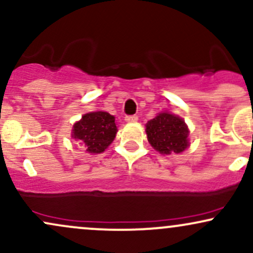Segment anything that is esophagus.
<instances>
[{
  "label": "esophagus",
  "mask_w": 253,
  "mask_h": 253,
  "mask_svg": "<svg viewBox=\"0 0 253 253\" xmlns=\"http://www.w3.org/2000/svg\"><path fill=\"white\" fill-rule=\"evenodd\" d=\"M125 120H126L127 123H136V121H138V117H136V115H127V117L125 118Z\"/></svg>",
  "instance_id": "34e87169"
}]
</instances>
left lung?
I'll list each match as a JSON object with an SVG mask.
<instances>
[{"mask_svg":"<svg viewBox=\"0 0 253 253\" xmlns=\"http://www.w3.org/2000/svg\"><path fill=\"white\" fill-rule=\"evenodd\" d=\"M147 140L162 155L181 153L189 146V129L183 119L164 112L146 124Z\"/></svg>","mask_w":253,"mask_h":253,"instance_id":"8db88e82","label":"left lung"}]
</instances>
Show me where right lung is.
I'll return each instance as SVG.
<instances>
[{"label": "right lung", "instance_id": "right-lung-1", "mask_svg": "<svg viewBox=\"0 0 253 253\" xmlns=\"http://www.w3.org/2000/svg\"><path fill=\"white\" fill-rule=\"evenodd\" d=\"M118 128L115 118L107 112L84 114L72 127V138L89 153H101L112 144Z\"/></svg>", "mask_w": 253, "mask_h": 253}]
</instances>
